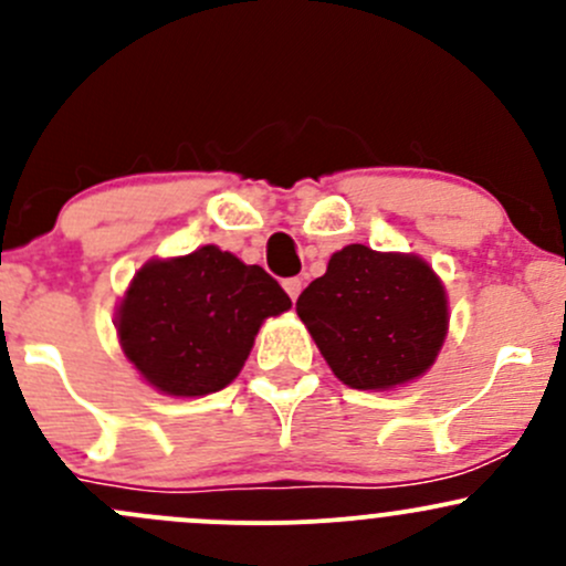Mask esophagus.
Returning a JSON list of instances; mask_svg holds the SVG:
<instances>
[{"label":"esophagus","instance_id":"1","mask_svg":"<svg viewBox=\"0 0 566 566\" xmlns=\"http://www.w3.org/2000/svg\"><path fill=\"white\" fill-rule=\"evenodd\" d=\"M284 290H287V295H290V298H298V295H301V287H304V282H301V279L298 276H293V279H284Z\"/></svg>","mask_w":566,"mask_h":566}]
</instances>
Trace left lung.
I'll return each instance as SVG.
<instances>
[{"instance_id": "1", "label": "left lung", "mask_w": 566, "mask_h": 566, "mask_svg": "<svg viewBox=\"0 0 566 566\" xmlns=\"http://www.w3.org/2000/svg\"><path fill=\"white\" fill-rule=\"evenodd\" d=\"M336 378L350 389H391L430 369L447 336V293L419 256L361 243L336 251L295 301Z\"/></svg>"}]
</instances>
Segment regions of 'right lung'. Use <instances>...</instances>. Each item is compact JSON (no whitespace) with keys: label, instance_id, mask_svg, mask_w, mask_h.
I'll list each match as a JSON object with an SVG mask.
<instances>
[{"label":"right lung","instance_id":"right-lung-1","mask_svg":"<svg viewBox=\"0 0 566 566\" xmlns=\"http://www.w3.org/2000/svg\"><path fill=\"white\" fill-rule=\"evenodd\" d=\"M293 306L271 273L202 247L153 260L119 304L125 356L158 391L205 397L235 380L262 319Z\"/></svg>","mask_w":566,"mask_h":566}]
</instances>
